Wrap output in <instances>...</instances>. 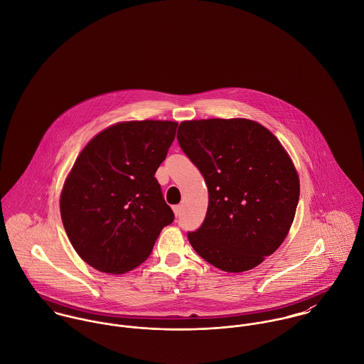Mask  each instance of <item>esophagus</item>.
Listing matches in <instances>:
<instances>
[{
    "label": "esophagus",
    "instance_id": "obj_1",
    "mask_svg": "<svg viewBox=\"0 0 364 364\" xmlns=\"http://www.w3.org/2000/svg\"><path fill=\"white\" fill-rule=\"evenodd\" d=\"M181 211H182V206H179V205H178V206H173V213H175L176 217L181 215Z\"/></svg>",
    "mask_w": 364,
    "mask_h": 364
}]
</instances>
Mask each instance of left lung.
Returning <instances> with one entry per match:
<instances>
[{
  "label": "left lung",
  "mask_w": 364,
  "mask_h": 364,
  "mask_svg": "<svg viewBox=\"0 0 364 364\" xmlns=\"http://www.w3.org/2000/svg\"><path fill=\"white\" fill-rule=\"evenodd\" d=\"M176 137L208 185V213L188 234L191 245L220 270L257 267L296 215L300 179L291 158L270 130L242 117L185 120Z\"/></svg>",
  "instance_id": "left-lung-1"
}]
</instances>
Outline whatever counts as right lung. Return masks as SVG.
<instances>
[{"label": "right lung", "instance_id": "right-lung-1", "mask_svg": "<svg viewBox=\"0 0 364 364\" xmlns=\"http://www.w3.org/2000/svg\"><path fill=\"white\" fill-rule=\"evenodd\" d=\"M176 127L171 120L119 122L77 156L61 189L60 214L73 248L94 269L133 270L173 221L154 175Z\"/></svg>", "mask_w": 364, "mask_h": 364}]
</instances>
